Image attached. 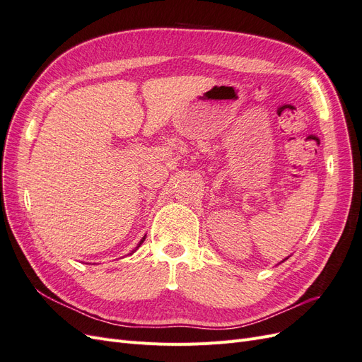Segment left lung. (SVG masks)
Returning a JSON list of instances; mask_svg holds the SVG:
<instances>
[{
	"label": "left lung",
	"mask_w": 362,
	"mask_h": 362,
	"mask_svg": "<svg viewBox=\"0 0 362 362\" xmlns=\"http://www.w3.org/2000/svg\"><path fill=\"white\" fill-rule=\"evenodd\" d=\"M286 259H287V258H286ZM286 259H284V261H286ZM284 261H281V262H284Z\"/></svg>",
	"instance_id": "left-lung-1"
}]
</instances>
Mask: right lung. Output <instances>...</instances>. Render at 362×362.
<instances>
[{"label": "right lung", "instance_id": "obj_1", "mask_svg": "<svg viewBox=\"0 0 362 362\" xmlns=\"http://www.w3.org/2000/svg\"><path fill=\"white\" fill-rule=\"evenodd\" d=\"M145 238H146V235H145V237H144V238H141V240H140V242H139V245H137V246H136V249H134V250H133V252H131V254H134V252H136V250H137V249H139V247H140V246H141V243H144V242H145ZM131 254H129V255H131Z\"/></svg>", "mask_w": 362, "mask_h": 362}]
</instances>
